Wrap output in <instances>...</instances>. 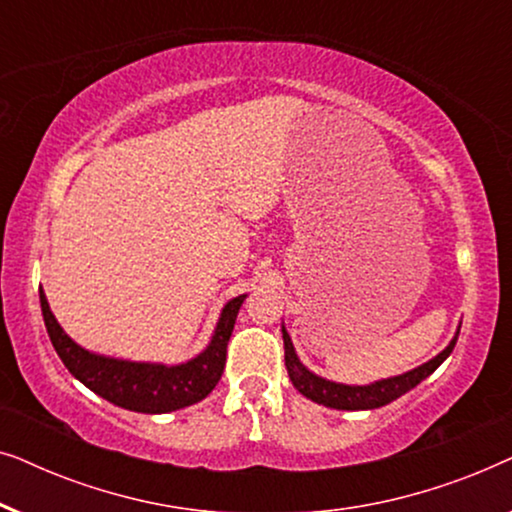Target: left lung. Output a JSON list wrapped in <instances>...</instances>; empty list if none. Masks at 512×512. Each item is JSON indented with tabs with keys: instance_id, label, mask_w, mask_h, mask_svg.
<instances>
[{
	"instance_id": "8db88e82",
	"label": "left lung",
	"mask_w": 512,
	"mask_h": 512,
	"mask_svg": "<svg viewBox=\"0 0 512 512\" xmlns=\"http://www.w3.org/2000/svg\"><path fill=\"white\" fill-rule=\"evenodd\" d=\"M459 328L457 333H454V338L450 340V345H447L443 352L422 363V366L408 370V373L384 377V380H375L370 384H342V382L326 380V377L312 373V370L298 359L296 347H293L291 342V335L286 333V326L282 324L284 363H286V370H289V380L293 387H296L305 398H310V401L326 405V408H333V410H375L391 401H396V398H401L403 394H408L410 389H415L419 382L426 380V377H429L433 370H436L440 363L452 354V349L457 345V338H459Z\"/></svg>"
}]
</instances>
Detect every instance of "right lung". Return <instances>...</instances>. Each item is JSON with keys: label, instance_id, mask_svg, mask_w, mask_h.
I'll use <instances>...</instances> for the list:
<instances>
[{"label": "right lung", "instance_id": "obj_1", "mask_svg": "<svg viewBox=\"0 0 512 512\" xmlns=\"http://www.w3.org/2000/svg\"><path fill=\"white\" fill-rule=\"evenodd\" d=\"M244 298L247 293L223 305L209 345L200 354L184 363L167 366V363L153 361L116 359V356L97 354L81 347L58 324L44 289H39L48 338L69 373L104 401L132 412H144V415H163V412L188 408L212 394L226 366V347Z\"/></svg>", "mask_w": 512, "mask_h": 512}]
</instances>
